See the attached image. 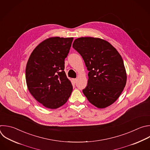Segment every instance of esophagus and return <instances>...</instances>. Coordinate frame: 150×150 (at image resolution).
<instances>
[{"label": "esophagus", "instance_id": "1", "mask_svg": "<svg viewBox=\"0 0 150 150\" xmlns=\"http://www.w3.org/2000/svg\"><path fill=\"white\" fill-rule=\"evenodd\" d=\"M72 81H73L74 83H75L77 82V79L76 78H74V79H72Z\"/></svg>", "mask_w": 150, "mask_h": 150}]
</instances>
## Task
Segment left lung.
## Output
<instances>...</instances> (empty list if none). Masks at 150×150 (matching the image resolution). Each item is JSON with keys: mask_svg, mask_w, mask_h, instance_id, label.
<instances>
[{"mask_svg": "<svg viewBox=\"0 0 150 150\" xmlns=\"http://www.w3.org/2000/svg\"><path fill=\"white\" fill-rule=\"evenodd\" d=\"M72 46L82 56L89 71L83 94L98 108L110 106L117 100L127 82L121 55L110 43L99 38H79Z\"/></svg>", "mask_w": 150, "mask_h": 150, "instance_id": "8db88e82", "label": "left lung"}]
</instances>
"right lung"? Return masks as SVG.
Returning <instances> with one entry per match:
<instances>
[{
	"label": "right lung",
	"instance_id": "add662e5",
	"mask_svg": "<svg viewBox=\"0 0 150 150\" xmlns=\"http://www.w3.org/2000/svg\"><path fill=\"white\" fill-rule=\"evenodd\" d=\"M74 38L51 37L32 51L26 67L28 89L36 100L49 109L64 105L72 92L71 81L64 71Z\"/></svg>",
	"mask_w": 150,
	"mask_h": 150
}]
</instances>
